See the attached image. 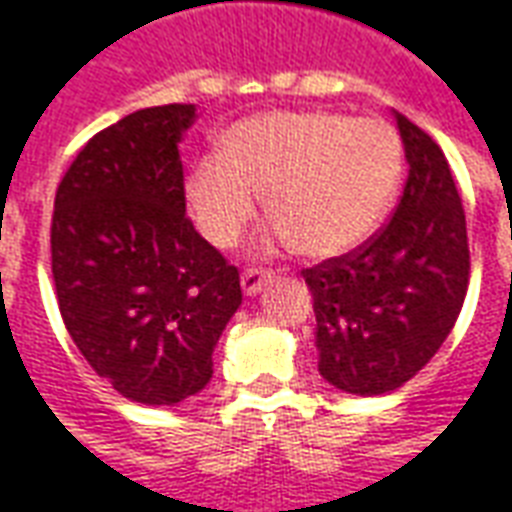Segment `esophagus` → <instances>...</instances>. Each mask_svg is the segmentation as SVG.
I'll use <instances>...</instances> for the list:
<instances>
[{
  "label": "esophagus",
  "mask_w": 512,
  "mask_h": 512,
  "mask_svg": "<svg viewBox=\"0 0 512 512\" xmlns=\"http://www.w3.org/2000/svg\"><path fill=\"white\" fill-rule=\"evenodd\" d=\"M270 278H273V270H264V267H245L242 275H239V284L245 289V295H256Z\"/></svg>",
  "instance_id": "obj_1"
}]
</instances>
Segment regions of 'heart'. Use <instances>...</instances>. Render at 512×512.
Masks as SVG:
<instances>
[{"label":"heart","instance_id":"1","mask_svg":"<svg viewBox=\"0 0 512 512\" xmlns=\"http://www.w3.org/2000/svg\"><path fill=\"white\" fill-rule=\"evenodd\" d=\"M405 148L383 118L286 110L256 115L226 134V151L195 162L187 206L198 231L231 248L259 212L262 192L275 237L311 259L361 245L397 195Z\"/></svg>","mask_w":512,"mask_h":512}]
</instances>
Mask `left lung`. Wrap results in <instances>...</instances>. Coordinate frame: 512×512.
<instances>
[{
  "label": "left lung",
  "mask_w": 512,
  "mask_h": 512,
  "mask_svg": "<svg viewBox=\"0 0 512 512\" xmlns=\"http://www.w3.org/2000/svg\"><path fill=\"white\" fill-rule=\"evenodd\" d=\"M397 126L411 170L391 220L350 253L303 270L320 375L361 397L408 383L444 344L469 289L466 212L447 157L405 115Z\"/></svg>",
  "instance_id": "1"
}]
</instances>
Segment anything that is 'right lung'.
Segmentation results:
<instances>
[{
    "mask_svg": "<svg viewBox=\"0 0 512 512\" xmlns=\"http://www.w3.org/2000/svg\"><path fill=\"white\" fill-rule=\"evenodd\" d=\"M192 121V104L126 115L90 137L54 195L65 328L99 378L143 405L204 389L242 303L239 270L187 217L179 140Z\"/></svg>",
    "mask_w": 512,
    "mask_h": 512,
    "instance_id": "add662e5",
    "label": "right lung"
}]
</instances>
